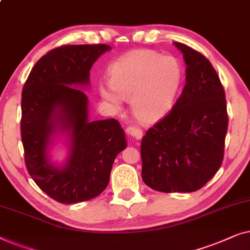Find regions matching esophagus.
<instances>
[{
    "label": "esophagus",
    "mask_w": 250,
    "mask_h": 250,
    "mask_svg": "<svg viewBox=\"0 0 250 250\" xmlns=\"http://www.w3.org/2000/svg\"><path fill=\"white\" fill-rule=\"evenodd\" d=\"M126 133L136 139H140L143 137V130L140 129L139 126H136V125L128 126V128H126Z\"/></svg>",
    "instance_id": "34e87169"
}]
</instances>
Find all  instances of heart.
<instances>
[{"label": "heart", "instance_id": "heart-1", "mask_svg": "<svg viewBox=\"0 0 250 250\" xmlns=\"http://www.w3.org/2000/svg\"><path fill=\"white\" fill-rule=\"evenodd\" d=\"M182 83L180 63L173 56L153 51H133L117 60L110 68V85L102 83V101L118 111L122 100H131L138 120H159L170 111Z\"/></svg>", "mask_w": 250, "mask_h": 250}]
</instances>
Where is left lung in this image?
Instances as JSON below:
<instances>
[{"label": "left lung", "mask_w": 250, "mask_h": 250, "mask_svg": "<svg viewBox=\"0 0 250 250\" xmlns=\"http://www.w3.org/2000/svg\"><path fill=\"white\" fill-rule=\"evenodd\" d=\"M186 85L172 110L142 139V178L154 190L192 192L219 170L228 131L227 100L215 69L203 54L179 42Z\"/></svg>", "instance_id": "1"}]
</instances>
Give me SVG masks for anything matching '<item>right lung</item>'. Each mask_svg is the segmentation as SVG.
<instances>
[{
  "label": "right lung",
  "mask_w": 250,
  "mask_h": 250,
  "mask_svg": "<svg viewBox=\"0 0 250 250\" xmlns=\"http://www.w3.org/2000/svg\"><path fill=\"white\" fill-rule=\"evenodd\" d=\"M110 48L105 44L56 47L38 60L23 85L20 128L27 170L59 203H82L100 195L115 157L126 146L115 119L88 121V98L78 89L89 85L91 65ZM58 129L70 138V156L62 168L47 156Z\"/></svg>",
  "instance_id": "right-lung-1"
}]
</instances>
